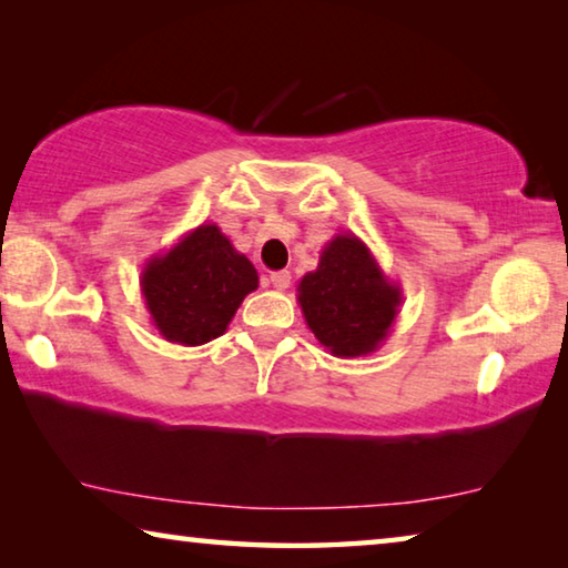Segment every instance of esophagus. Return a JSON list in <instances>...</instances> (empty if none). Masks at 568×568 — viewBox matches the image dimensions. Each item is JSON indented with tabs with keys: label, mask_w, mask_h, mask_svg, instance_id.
Wrapping results in <instances>:
<instances>
[{
	"label": "esophagus",
	"mask_w": 568,
	"mask_h": 568,
	"mask_svg": "<svg viewBox=\"0 0 568 568\" xmlns=\"http://www.w3.org/2000/svg\"><path fill=\"white\" fill-rule=\"evenodd\" d=\"M271 285L275 287V291H287V287H291V273L287 271L271 273Z\"/></svg>",
	"instance_id": "34e87169"
}]
</instances>
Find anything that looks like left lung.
Masks as SVG:
<instances>
[{
  "label": "left lung",
  "instance_id": "left-lung-1",
  "mask_svg": "<svg viewBox=\"0 0 568 568\" xmlns=\"http://www.w3.org/2000/svg\"><path fill=\"white\" fill-rule=\"evenodd\" d=\"M297 303L325 351L335 358H361L388 338L403 291L358 235L338 233L323 247L318 267L297 283Z\"/></svg>",
  "mask_w": 568,
  "mask_h": 568
}]
</instances>
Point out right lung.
<instances>
[{"label":"right lung","mask_w":568,"mask_h":568,"mask_svg":"<svg viewBox=\"0 0 568 568\" xmlns=\"http://www.w3.org/2000/svg\"><path fill=\"white\" fill-rule=\"evenodd\" d=\"M140 287L162 338L203 345L223 335L245 295L257 291V271L223 230L203 223L150 257Z\"/></svg>","instance_id":"1"}]
</instances>
